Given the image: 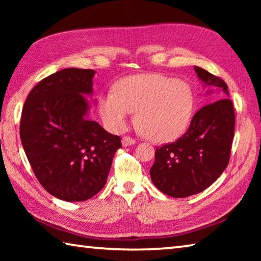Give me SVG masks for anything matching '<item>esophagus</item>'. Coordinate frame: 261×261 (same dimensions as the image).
I'll return each instance as SVG.
<instances>
[{
    "mask_svg": "<svg viewBox=\"0 0 261 261\" xmlns=\"http://www.w3.org/2000/svg\"><path fill=\"white\" fill-rule=\"evenodd\" d=\"M122 144H123V146H131V145L136 144V140L132 138V137L124 136L122 138Z\"/></svg>",
    "mask_w": 261,
    "mask_h": 261,
    "instance_id": "esophagus-1",
    "label": "esophagus"
}]
</instances>
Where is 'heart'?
<instances>
[{
    "mask_svg": "<svg viewBox=\"0 0 261 261\" xmlns=\"http://www.w3.org/2000/svg\"><path fill=\"white\" fill-rule=\"evenodd\" d=\"M193 109L191 87L160 73L123 78L115 85V92H107L99 100L101 118L110 131L124 130L131 112H136L138 129L155 143H168L182 136Z\"/></svg>",
    "mask_w": 261,
    "mask_h": 261,
    "instance_id": "obj_1",
    "label": "heart"
}]
</instances>
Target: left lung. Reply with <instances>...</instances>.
I'll list each match as a JSON object with an SVG mask.
<instances>
[{
  "label": "left lung",
  "mask_w": 261,
  "mask_h": 261,
  "mask_svg": "<svg viewBox=\"0 0 261 261\" xmlns=\"http://www.w3.org/2000/svg\"><path fill=\"white\" fill-rule=\"evenodd\" d=\"M206 86L218 90L214 100L194 114L189 129L174 143L156 147L149 174L161 192L185 198L204 191L226 169L235 132V112L228 85L220 77L194 67Z\"/></svg>",
  "instance_id": "obj_1"
}]
</instances>
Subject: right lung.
Returning a JSON list of instances; mask_svg holds the SVG:
<instances>
[{"label": "right lung", "mask_w": 261, "mask_h": 261, "mask_svg": "<svg viewBox=\"0 0 261 261\" xmlns=\"http://www.w3.org/2000/svg\"><path fill=\"white\" fill-rule=\"evenodd\" d=\"M94 70L68 68L43 78L30 92L20 139L35 177L51 196L84 201L107 182L121 138L85 117L83 94L93 92Z\"/></svg>", "instance_id": "obj_1"}]
</instances>
